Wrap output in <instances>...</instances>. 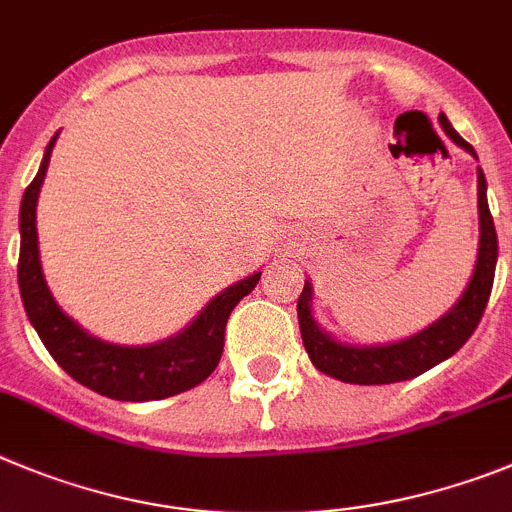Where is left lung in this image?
<instances>
[{"label":"left lung","instance_id":"left-lung-1","mask_svg":"<svg viewBox=\"0 0 512 512\" xmlns=\"http://www.w3.org/2000/svg\"><path fill=\"white\" fill-rule=\"evenodd\" d=\"M439 124L447 131L457 147L472 154L477 152L459 137L454 126L444 114H439ZM477 213H480V243H477V261L462 297L424 330L383 345H353L342 342L327 330H322L312 312V281H304V289L297 302L299 332H302L304 350L317 370L342 383H358V386H383L416 378L424 370L434 368L442 360L452 358L464 342L470 340L475 327L480 325L482 312L492 292L495 264H498V233L492 223L490 205H487V180L485 172L477 167Z\"/></svg>","mask_w":512,"mask_h":512}]
</instances>
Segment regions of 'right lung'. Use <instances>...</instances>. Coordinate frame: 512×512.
Instances as JSON below:
<instances>
[{"mask_svg": "<svg viewBox=\"0 0 512 512\" xmlns=\"http://www.w3.org/2000/svg\"><path fill=\"white\" fill-rule=\"evenodd\" d=\"M58 134L42 154L40 170L27 185L20 205V264L17 281L25 312L55 363L91 391L116 401H159L203 383L223 355L228 314L259 284L261 271L215 294L198 317L177 335L149 345H116L83 330L60 309L50 292L37 246V198L48 175L50 154Z\"/></svg>", "mask_w": 512, "mask_h": 512, "instance_id": "obj_1", "label": "right lung"}]
</instances>
